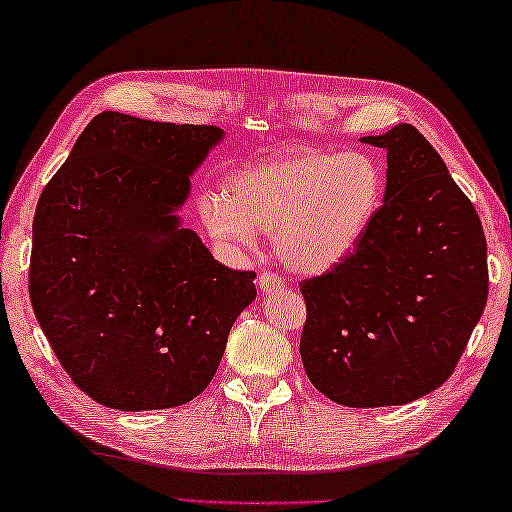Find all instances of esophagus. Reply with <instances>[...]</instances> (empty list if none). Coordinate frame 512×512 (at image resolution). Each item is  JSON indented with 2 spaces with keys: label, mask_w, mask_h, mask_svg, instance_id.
Masks as SVG:
<instances>
[{
  "label": "esophagus",
  "mask_w": 512,
  "mask_h": 512,
  "mask_svg": "<svg viewBox=\"0 0 512 512\" xmlns=\"http://www.w3.org/2000/svg\"><path fill=\"white\" fill-rule=\"evenodd\" d=\"M256 286L261 292H270V290L283 288V281L272 272H261V274H258V279H256Z\"/></svg>",
  "instance_id": "34e87169"
}]
</instances>
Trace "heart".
I'll list each match as a JSON object with an SVG mask.
<instances>
[{
    "label": "heart",
    "mask_w": 512,
    "mask_h": 512,
    "mask_svg": "<svg viewBox=\"0 0 512 512\" xmlns=\"http://www.w3.org/2000/svg\"><path fill=\"white\" fill-rule=\"evenodd\" d=\"M383 195L385 174L372 154L295 149L233 172L224 197L199 199V215L226 247L249 251L256 233H272L281 265L322 274L358 247Z\"/></svg>",
    "instance_id": "obj_1"
}]
</instances>
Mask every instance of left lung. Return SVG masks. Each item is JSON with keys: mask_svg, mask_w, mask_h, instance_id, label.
<instances>
[{"mask_svg": "<svg viewBox=\"0 0 512 512\" xmlns=\"http://www.w3.org/2000/svg\"><path fill=\"white\" fill-rule=\"evenodd\" d=\"M360 140L388 152L383 206L345 261L301 281L299 354L335 404L401 406L440 388L463 356L488 301V245L420 131Z\"/></svg>", "mask_w": 512, "mask_h": 512, "instance_id": "8db88e82", "label": "left lung"}]
</instances>
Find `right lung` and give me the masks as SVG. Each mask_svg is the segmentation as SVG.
<instances>
[{"instance_id": "add662e5", "label": "right lung", "mask_w": 512, "mask_h": 512, "mask_svg": "<svg viewBox=\"0 0 512 512\" xmlns=\"http://www.w3.org/2000/svg\"><path fill=\"white\" fill-rule=\"evenodd\" d=\"M224 131L104 111L33 217L29 297L70 379L97 404L158 410L213 381L256 272L217 263L177 211Z\"/></svg>"}]
</instances>
